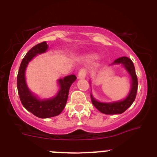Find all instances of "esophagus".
Masks as SVG:
<instances>
[{
    "instance_id": "obj_1",
    "label": "esophagus",
    "mask_w": 157,
    "mask_h": 157,
    "mask_svg": "<svg viewBox=\"0 0 157 157\" xmlns=\"http://www.w3.org/2000/svg\"><path fill=\"white\" fill-rule=\"evenodd\" d=\"M86 70L84 69V68H82L80 70V71H79L78 73V77L80 79H82V78H84L85 77H86Z\"/></svg>"
}]
</instances>
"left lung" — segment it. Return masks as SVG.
Returning a JSON list of instances; mask_svg holds the SVG:
<instances>
[{
  "mask_svg": "<svg viewBox=\"0 0 157 157\" xmlns=\"http://www.w3.org/2000/svg\"><path fill=\"white\" fill-rule=\"evenodd\" d=\"M113 64H122L124 66L126 70L128 71L131 77L132 80V84H131V90L130 93L128 94L125 99L120 102H112V103H103L96 101L94 98L90 94V98L93 105L96 107L99 112L102 113L106 114V115H115V114H121L125 110L129 108L134 101L135 100L136 95L137 92V77L136 75L135 68L133 64V61L127 57H121V58H118L115 60Z\"/></svg>",
  "mask_w": 157,
  "mask_h": 157,
  "instance_id": "1",
  "label": "left lung"
}]
</instances>
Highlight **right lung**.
<instances>
[{"instance_id": "obj_1", "label": "right lung", "mask_w": 157, "mask_h": 157, "mask_svg": "<svg viewBox=\"0 0 157 157\" xmlns=\"http://www.w3.org/2000/svg\"><path fill=\"white\" fill-rule=\"evenodd\" d=\"M46 42H42L33 47L22 60L17 74V90L23 106L29 112L41 118H47L58 115L65 107L70 87L77 79L75 75H69L58 80L60 90L52 99L40 100L33 96L28 89L25 80V71L29 61L37 54L45 52L48 48Z\"/></svg>"}]
</instances>
